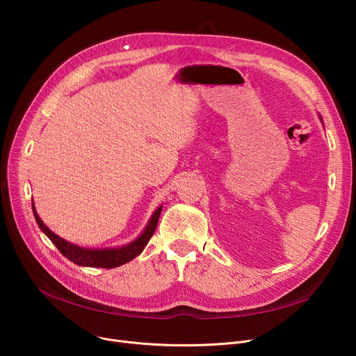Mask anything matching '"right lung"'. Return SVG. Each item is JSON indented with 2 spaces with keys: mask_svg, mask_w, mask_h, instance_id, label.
I'll list each match as a JSON object with an SVG mask.
<instances>
[{
  "mask_svg": "<svg viewBox=\"0 0 356 356\" xmlns=\"http://www.w3.org/2000/svg\"><path fill=\"white\" fill-rule=\"evenodd\" d=\"M33 213H34V218H35V222H37V225H39V228L47 235V238L53 242L56 248L62 252V255H65L69 261H72V263L78 264V266H83V267L115 268L125 263H129L131 259L136 258L137 255H140L143 252V250L145 248L148 241L152 239V236L156 231L157 222H159V218L161 213V207L154 212V215L152 216V219H149L144 232L140 235V238H137L133 242V244H129L122 248H111V250H86V248H81L78 245H73V244H70V242L53 234L44 225L43 220L39 218V215H37L34 207H33Z\"/></svg>",
  "mask_w": 356,
  "mask_h": 356,
  "instance_id": "add662e5",
  "label": "right lung"
}]
</instances>
